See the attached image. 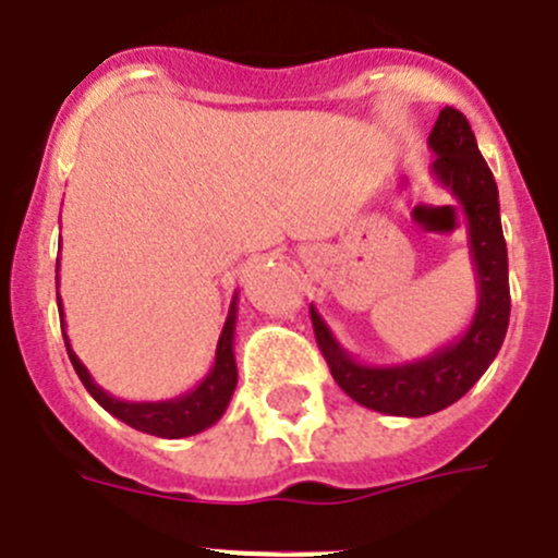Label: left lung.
I'll list each match as a JSON object with an SVG mask.
<instances>
[{"label":"left lung","instance_id":"left-lung-1","mask_svg":"<svg viewBox=\"0 0 558 558\" xmlns=\"http://www.w3.org/2000/svg\"><path fill=\"white\" fill-rule=\"evenodd\" d=\"M428 147L436 155L430 171L456 196L469 223V253L477 272V311L466 332L423 360L365 365L338 343L332 329L311 305L313 332L338 387L365 409L392 416H428L461 400L496 360L510 324L499 187L480 155L469 119L458 108H441L428 135Z\"/></svg>","mask_w":558,"mask_h":558}]
</instances>
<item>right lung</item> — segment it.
<instances>
[{"mask_svg": "<svg viewBox=\"0 0 558 558\" xmlns=\"http://www.w3.org/2000/svg\"><path fill=\"white\" fill-rule=\"evenodd\" d=\"M59 305V318H62V335L64 345H68V356L73 362L75 373H78L81 384L86 387V392L108 411L117 420H122L130 428L142 430V434L160 436V439H185V436L202 434L209 425H215L223 416V411L229 409V400L236 389V360H234V327H236V296L231 300L229 318L223 324V332H220L218 351H215V362L209 367V373L204 376V381L198 384L191 392L180 395V398L171 400H149V403H130V400H119L113 395H108L106 389L97 387L95 378L89 376V371L84 367V362L75 356V351L70 349L68 332H64V313H62V300L57 296Z\"/></svg>", "mask_w": 558, "mask_h": 558, "instance_id": "add662e5", "label": "right lung"}]
</instances>
